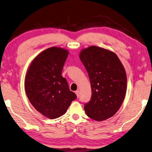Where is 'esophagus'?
<instances>
[{"instance_id": "obj_1", "label": "esophagus", "mask_w": 152, "mask_h": 152, "mask_svg": "<svg viewBox=\"0 0 152 152\" xmlns=\"http://www.w3.org/2000/svg\"><path fill=\"white\" fill-rule=\"evenodd\" d=\"M75 94H76V96H77V97H79V90H77V91H75Z\"/></svg>"}]
</instances>
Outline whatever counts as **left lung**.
<instances>
[{
    "label": "left lung",
    "mask_w": 152,
    "mask_h": 152,
    "mask_svg": "<svg viewBox=\"0 0 152 152\" xmlns=\"http://www.w3.org/2000/svg\"><path fill=\"white\" fill-rule=\"evenodd\" d=\"M80 58L87 70L91 87L86 115L97 121L112 117L123 103L126 92V74L114 52L99 47L82 49Z\"/></svg>",
    "instance_id": "left-lung-1"
}]
</instances>
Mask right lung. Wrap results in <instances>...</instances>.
I'll use <instances>...</instances> for the list:
<instances>
[{
  "label": "right lung",
  "instance_id": "right-lung-1",
  "mask_svg": "<svg viewBox=\"0 0 152 152\" xmlns=\"http://www.w3.org/2000/svg\"><path fill=\"white\" fill-rule=\"evenodd\" d=\"M68 53L61 47L47 49L35 56L26 72L24 86L29 102L50 119L63 115L76 98L62 76Z\"/></svg>",
  "mask_w": 152,
  "mask_h": 152
}]
</instances>
